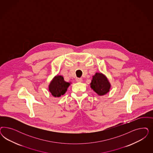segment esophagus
I'll list each match as a JSON object with an SVG mask.
<instances>
[{"label":"esophagus","mask_w":153,"mask_h":153,"mask_svg":"<svg viewBox=\"0 0 153 153\" xmlns=\"http://www.w3.org/2000/svg\"><path fill=\"white\" fill-rule=\"evenodd\" d=\"M76 80L77 82H82V78H77Z\"/></svg>","instance_id":"34e87169"}]
</instances>
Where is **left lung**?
Wrapping results in <instances>:
<instances>
[{
  "mask_svg": "<svg viewBox=\"0 0 153 153\" xmlns=\"http://www.w3.org/2000/svg\"><path fill=\"white\" fill-rule=\"evenodd\" d=\"M91 88L99 96H103L109 92L111 85L104 74L96 73L93 76L91 83Z\"/></svg>",
  "mask_w": 153,
  "mask_h": 153,
  "instance_id": "8db88e82",
  "label": "left lung"
}]
</instances>
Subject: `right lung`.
I'll use <instances>...</instances> for the list:
<instances>
[{
	"instance_id": "right-lung-1",
	"label": "right lung",
	"mask_w": 153,
	"mask_h": 153,
	"mask_svg": "<svg viewBox=\"0 0 153 153\" xmlns=\"http://www.w3.org/2000/svg\"><path fill=\"white\" fill-rule=\"evenodd\" d=\"M70 83L64 80L61 75H57L51 82L49 85V92L55 97H59L64 95L68 88Z\"/></svg>"
}]
</instances>
